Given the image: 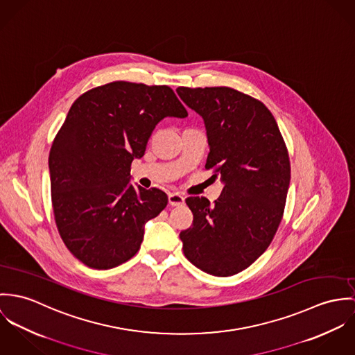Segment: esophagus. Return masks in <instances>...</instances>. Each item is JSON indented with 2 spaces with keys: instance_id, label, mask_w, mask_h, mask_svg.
<instances>
[{
  "instance_id": "1",
  "label": "esophagus",
  "mask_w": 355,
  "mask_h": 355,
  "mask_svg": "<svg viewBox=\"0 0 355 355\" xmlns=\"http://www.w3.org/2000/svg\"><path fill=\"white\" fill-rule=\"evenodd\" d=\"M168 202H170L173 207L182 205V204L185 202V197L182 196L181 193H178V192H174V193H170V195H168Z\"/></svg>"
}]
</instances>
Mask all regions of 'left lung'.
I'll return each mask as SVG.
<instances>
[{
  "mask_svg": "<svg viewBox=\"0 0 355 355\" xmlns=\"http://www.w3.org/2000/svg\"><path fill=\"white\" fill-rule=\"evenodd\" d=\"M177 94L204 119L205 168L225 184L214 204L205 197L185 200L193 223L180 234L184 254L209 275H234L274 239L290 185L288 153L260 101L229 87H178Z\"/></svg>",
  "mask_w": 355,
  "mask_h": 355,
  "instance_id": "8db88e82",
  "label": "left lung"
}]
</instances>
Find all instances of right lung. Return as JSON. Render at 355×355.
Masks as SVG:
<instances>
[{
	"mask_svg": "<svg viewBox=\"0 0 355 355\" xmlns=\"http://www.w3.org/2000/svg\"><path fill=\"white\" fill-rule=\"evenodd\" d=\"M187 116L167 85L113 81L73 102L53 141L49 170L58 233L83 264L109 270L137 253L144 225L164 209L167 195L135 188L132 160L144 155L159 121Z\"/></svg>",
	"mask_w": 355,
	"mask_h": 355,
	"instance_id": "right-lung-1",
	"label": "right lung"
}]
</instances>
